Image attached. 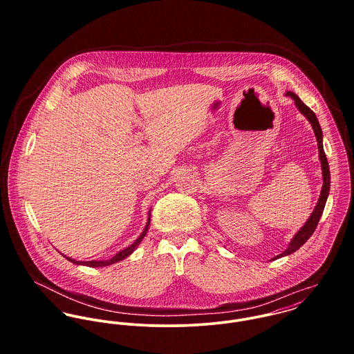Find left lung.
<instances>
[{"instance_id":"1","label":"left lung","mask_w":354,"mask_h":354,"mask_svg":"<svg viewBox=\"0 0 354 354\" xmlns=\"http://www.w3.org/2000/svg\"><path fill=\"white\" fill-rule=\"evenodd\" d=\"M286 97H290L293 101L296 107L299 109V111L303 114L304 117L309 121V124L312 125V129L315 132V136H316V142H317V150H319V160H320V166H322V174H323V187H322V191H320V196H319V201L315 205V209L312 211L310 216L308 218V221L304 223L303 227L295 234V237L292 239V241L289 243L288 248L279 254H277L275 257H272L271 260H275V259H279V257H283V256H288V254H292L293 252H296L297 250L301 248V245H304L306 243V240H309V237L313 234L317 223H319V219L323 214V209H324V205L327 202V198H328V194H330V167H328V162H327V158H326V153H324V149H323V132H322V128L319 125V121L315 115V113L304 103L295 93L292 91H286L285 93Z\"/></svg>"}]
</instances>
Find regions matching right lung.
Here are the masks:
<instances>
[{"label": "right lung", "instance_id": "1", "mask_svg": "<svg viewBox=\"0 0 354 354\" xmlns=\"http://www.w3.org/2000/svg\"><path fill=\"white\" fill-rule=\"evenodd\" d=\"M150 222H151V209L149 211V219H147V223H146V226H145V229H143L142 234L138 237V240H135V243H132L129 247L124 248L122 251L115 253L111 259H107V260H90V261H82V260H75V259H72V257H68L66 254H62V253H61V254H62L65 259H68L71 263L77 264V266H87V267H106V266H111V264H114V263H117V261H120V260H124L125 257H128L129 254H132V253H133V251L139 247V244L143 241L145 236L147 234V230H149V227H150Z\"/></svg>", "mask_w": 354, "mask_h": 354}]
</instances>
